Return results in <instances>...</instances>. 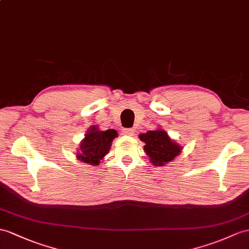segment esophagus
Instances as JSON below:
<instances>
[{
    "mask_svg": "<svg viewBox=\"0 0 249 249\" xmlns=\"http://www.w3.org/2000/svg\"><path fill=\"white\" fill-rule=\"evenodd\" d=\"M123 134L126 135V136H133L134 135V129L124 128V129H123Z\"/></svg>",
    "mask_w": 249,
    "mask_h": 249,
    "instance_id": "obj_1",
    "label": "esophagus"
}]
</instances>
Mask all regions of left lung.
I'll use <instances>...</instances> for the list:
<instances>
[{"label":"left lung","instance_id":"left-lung-1","mask_svg":"<svg viewBox=\"0 0 249 249\" xmlns=\"http://www.w3.org/2000/svg\"><path fill=\"white\" fill-rule=\"evenodd\" d=\"M139 138L144 142V152L150 157L151 163L154 166H163L173 160L181 150L179 145L173 142L162 130L149 131L139 135Z\"/></svg>","mask_w":249,"mask_h":249}]
</instances>
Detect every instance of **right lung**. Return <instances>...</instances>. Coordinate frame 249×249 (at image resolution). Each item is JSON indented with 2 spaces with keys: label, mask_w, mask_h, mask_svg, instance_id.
Masks as SVG:
<instances>
[{
  "label": "right lung",
  "mask_w": 249,
  "mask_h": 249,
  "mask_svg": "<svg viewBox=\"0 0 249 249\" xmlns=\"http://www.w3.org/2000/svg\"><path fill=\"white\" fill-rule=\"evenodd\" d=\"M116 136L117 132L115 130L99 131L96 126H92L80 144L78 159L90 165H98L108 152L113 139Z\"/></svg>",
  "instance_id": "add662e5"
}]
</instances>
